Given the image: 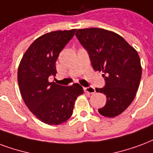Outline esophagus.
Segmentation results:
<instances>
[{
    "mask_svg": "<svg viewBox=\"0 0 153 153\" xmlns=\"http://www.w3.org/2000/svg\"><path fill=\"white\" fill-rule=\"evenodd\" d=\"M83 90L85 92L89 94H93L96 92V90H95V88H92V87H87V88H83Z\"/></svg>",
    "mask_w": 153,
    "mask_h": 153,
    "instance_id": "34e87169",
    "label": "esophagus"
}]
</instances>
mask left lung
I'll return each instance as SVG.
<instances>
[{"mask_svg":"<svg viewBox=\"0 0 153 153\" xmlns=\"http://www.w3.org/2000/svg\"><path fill=\"white\" fill-rule=\"evenodd\" d=\"M75 36L88 51L94 70L102 71L105 78V87L96 88L107 98L98 111L105 117H116L128 108L138 91L142 75L139 54L122 36L110 30L79 29Z\"/></svg>","mask_w":153,"mask_h":153,"instance_id":"1","label":"left lung"}]
</instances>
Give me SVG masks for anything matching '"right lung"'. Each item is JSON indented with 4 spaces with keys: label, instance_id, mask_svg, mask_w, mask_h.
<instances>
[{
    "label": "right lung",
    "instance_id": "add662e5",
    "mask_svg": "<svg viewBox=\"0 0 153 153\" xmlns=\"http://www.w3.org/2000/svg\"><path fill=\"white\" fill-rule=\"evenodd\" d=\"M75 29L45 34L30 45L19 64V90L30 111L43 123L59 125L72 115L77 97L83 93L79 83L58 85L48 81L56 73L61 51L73 38Z\"/></svg>",
    "mask_w": 153,
    "mask_h": 153
}]
</instances>
